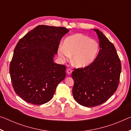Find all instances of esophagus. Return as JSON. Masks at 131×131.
<instances>
[{"label":"esophagus","mask_w":131,"mask_h":131,"mask_svg":"<svg viewBox=\"0 0 131 131\" xmlns=\"http://www.w3.org/2000/svg\"><path fill=\"white\" fill-rule=\"evenodd\" d=\"M66 72H67V73L68 74H70L72 73V69H68Z\"/></svg>","instance_id":"obj_1"}]
</instances>
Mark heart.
I'll return each instance as SVG.
<instances>
[{
    "mask_svg": "<svg viewBox=\"0 0 131 131\" xmlns=\"http://www.w3.org/2000/svg\"><path fill=\"white\" fill-rule=\"evenodd\" d=\"M99 51V44L95 40L81 34L69 36L58 49V54L63 60L72 56V62L77 68L88 66L95 61Z\"/></svg>",
    "mask_w": 131,
    "mask_h": 131,
    "instance_id": "heart-1",
    "label": "heart"
}]
</instances>
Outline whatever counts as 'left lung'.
Returning <instances> with one entry per match:
<instances>
[{
  "mask_svg": "<svg viewBox=\"0 0 131 131\" xmlns=\"http://www.w3.org/2000/svg\"><path fill=\"white\" fill-rule=\"evenodd\" d=\"M100 50L95 61L87 67L74 69L72 93L77 103L94 107L105 102L116 91L121 72L120 59L116 48L102 32L94 29Z\"/></svg>",
  "mask_w": 131,
  "mask_h": 131,
  "instance_id": "obj_1",
  "label": "left lung"
}]
</instances>
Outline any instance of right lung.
I'll return each instance as SVG.
<instances>
[{"instance_id": "add662e5", "label": "right lung", "mask_w": 131, "mask_h": 131, "mask_svg": "<svg viewBox=\"0 0 131 131\" xmlns=\"http://www.w3.org/2000/svg\"><path fill=\"white\" fill-rule=\"evenodd\" d=\"M69 30L39 25L19 40L10 65L15 92L26 102H49L58 84L65 78L66 66L54 62L60 41Z\"/></svg>"}]
</instances>
